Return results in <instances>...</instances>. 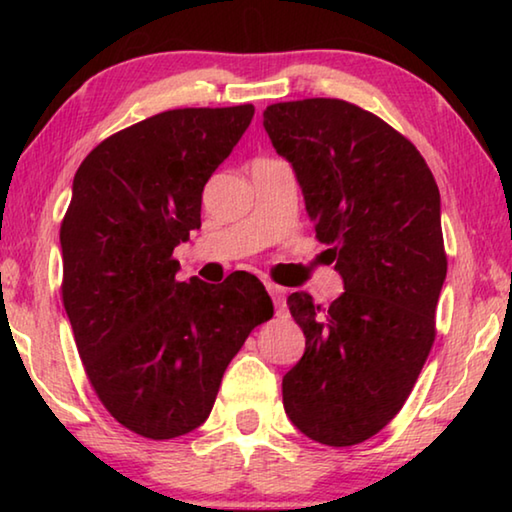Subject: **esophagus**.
<instances>
[{"mask_svg": "<svg viewBox=\"0 0 512 512\" xmlns=\"http://www.w3.org/2000/svg\"><path fill=\"white\" fill-rule=\"evenodd\" d=\"M266 289H268V293H271V298H273V302H275L277 316L287 314V311H284V296H287V289L280 287V284H273V282H268Z\"/></svg>", "mask_w": 512, "mask_h": 512, "instance_id": "1", "label": "esophagus"}]
</instances>
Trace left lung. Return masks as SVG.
Instances as JSON below:
<instances>
[{
    "label": "left lung",
    "instance_id": "left-lung-1",
    "mask_svg": "<svg viewBox=\"0 0 512 512\" xmlns=\"http://www.w3.org/2000/svg\"><path fill=\"white\" fill-rule=\"evenodd\" d=\"M264 128L345 284L329 307L287 300L305 354L282 379L284 411L316 443L359 445L400 413L436 339L438 185L411 140L350 101L273 103Z\"/></svg>",
    "mask_w": 512,
    "mask_h": 512
}]
</instances>
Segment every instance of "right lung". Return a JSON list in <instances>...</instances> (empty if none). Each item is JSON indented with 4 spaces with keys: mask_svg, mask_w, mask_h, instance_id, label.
<instances>
[{
    "mask_svg": "<svg viewBox=\"0 0 512 512\" xmlns=\"http://www.w3.org/2000/svg\"><path fill=\"white\" fill-rule=\"evenodd\" d=\"M253 115V103L160 112L106 137L74 176L60 293L90 386L137 436L201 427L228 363L273 316L255 275L178 282L173 259L201 228L203 187Z\"/></svg>",
    "mask_w": 512,
    "mask_h": 512,
    "instance_id": "1",
    "label": "right lung"
}]
</instances>
